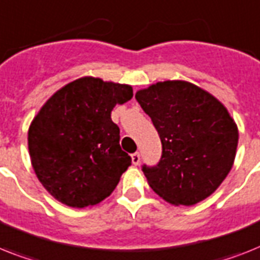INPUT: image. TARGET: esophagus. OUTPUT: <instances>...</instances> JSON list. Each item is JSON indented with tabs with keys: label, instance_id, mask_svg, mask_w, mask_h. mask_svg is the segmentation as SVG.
Listing matches in <instances>:
<instances>
[{
	"label": "esophagus",
	"instance_id": "obj_1",
	"mask_svg": "<svg viewBox=\"0 0 260 260\" xmlns=\"http://www.w3.org/2000/svg\"><path fill=\"white\" fill-rule=\"evenodd\" d=\"M132 163H134V166H139L140 164V153L139 152L132 153Z\"/></svg>",
	"mask_w": 260,
	"mask_h": 260
}]
</instances>
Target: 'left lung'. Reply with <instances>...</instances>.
Returning <instances> with one entry per match:
<instances>
[{
	"label": "left lung",
	"instance_id": "obj_1",
	"mask_svg": "<svg viewBox=\"0 0 260 260\" xmlns=\"http://www.w3.org/2000/svg\"><path fill=\"white\" fill-rule=\"evenodd\" d=\"M135 97L163 145L160 163L143 167L149 187L174 206H193L212 195L233 168L239 140L227 108L184 80L155 82Z\"/></svg>",
	"mask_w": 260,
	"mask_h": 260
}]
</instances>
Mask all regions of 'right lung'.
I'll return each mask as SVG.
<instances>
[{"mask_svg":"<svg viewBox=\"0 0 260 260\" xmlns=\"http://www.w3.org/2000/svg\"><path fill=\"white\" fill-rule=\"evenodd\" d=\"M134 97L128 84L84 76L54 92L27 131L31 167L44 188L65 206L93 207L108 198L131 166L116 104Z\"/></svg>","mask_w":260,"mask_h":260,"instance_id":"1","label":"right lung"}]
</instances>
